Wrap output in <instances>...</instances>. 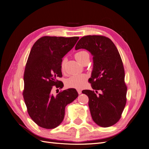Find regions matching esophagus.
<instances>
[{
  "label": "esophagus",
  "mask_w": 149,
  "mask_h": 149,
  "mask_svg": "<svg viewBox=\"0 0 149 149\" xmlns=\"http://www.w3.org/2000/svg\"><path fill=\"white\" fill-rule=\"evenodd\" d=\"M77 91H78V93L79 94H81V90H80L79 89H77Z\"/></svg>",
  "instance_id": "obj_1"
}]
</instances>
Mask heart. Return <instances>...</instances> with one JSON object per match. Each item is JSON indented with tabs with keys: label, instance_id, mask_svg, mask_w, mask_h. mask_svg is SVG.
<instances>
[{
	"label": "heart",
	"instance_id": "obj_1",
	"mask_svg": "<svg viewBox=\"0 0 149 149\" xmlns=\"http://www.w3.org/2000/svg\"><path fill=\"white\" fill-rule=\"evenodd\" d=\"M74 57L76 60L83 65L89 62V54L86 50H80L74 54ZM66 61V59L64 58L61 63V69L62 71L65 70ZM86 80L87 76L85 74H75L68 78L65 81V84L68 88L81 89L83 86Z\"/></svg>",
	"mask_w": 149,
	"mask_h": 149
}]
</instances>
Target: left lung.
<instances>
[{
    "instance_id": "1",
    "label": "left lung",
    "mask_w": 149,
    "mask_h": 149,
    "mask_svg": "<svg viewBox=\"0 0 149 149\" xmlns=\"http://www.w3.org/2000/svg\"><path fill=\"white\" fill-rule=\"evenodd\" d=\"M87 49L93 56V69L89 79L94 91L83 90L94 123L102 127L116 124L126 104L127 86L120 54L111 40L102 35H87L81 38L76 49ZM100 91L101 94L97 95Z\"/></svg>"
}]
</instances>
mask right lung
I'll use <instances>...</instances> for the list:
<instances>
[{"label":"right lung","mask_w":149,"mask_h":149,"mask_svg":"<svg viewBox=\"0 0 149 149\" xmlns=\"http://www.w3.org/2000/svg\"><path fill=\"white\" fill-rule=\"evenodd\" d=\"M78 39L45 36L31 49L24 71L23 96L31 119L42 128L58 127L64 119L66 105L78 96L74 88L60 91L56 96L51 93L53 86L63 87L57 79L62 77V58Z\"/></svg>","instance_id":"add662e5"}]
</instances>
